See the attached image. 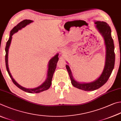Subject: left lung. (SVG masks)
<instances>
[{
	"label": "left lung",
	"mask_w": 121,
	"mask_h": 121,
	"mask_svg": "<svg viewBox=\"0 0 121 121\" xmlns=\"http://www.w3.org/2000/svg\"><path fill=\"white\" fill-rule=\"evenodd\" d=\"M95 24L96 25L95 27L96 29L104 38L106 47L105 63L101 76L95 81L90 83H79L74 79L69 66L66 65V67L69 74L72 85L75 87L85 91L96 90L105 84L111 76L115 64L114 45L111 36L110 27L104 22L95 21Z\"/></svg>",
	"instance_id": "1"
}]
</instances>
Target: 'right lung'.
Instances as JSON below:
<instances>
[{
	"instance_id": "add662e5",
	"label": "right lung",
	"mask_w": 121,
	"mask_h": 121,
	"mask_svg": "<svg viewBox=\"0 0 121 121\" xmlns=\"http://www.w3.org/2000/svg\"><path fill=\"white\" fill-rule=\"evenodd\" d=\"M33 21L31 20H27L25 19L22 20V22H19V24H17L16 26L13 27V29L10 31V36L9 38V39L6 43V46L5 48V51H6V55H5V62H6V69L7 70L8 73L10 77L12 80L13 82L15 85L17 86L18 88L21 89L22 90L25 91V92L29 93H38L40 92H42L43 91L47 90L50 86H51L52 84V78H53L54 73L55 70L56 68L57 63L58 60V54H57L56 55H55L53 58H52L49 61L48 65V71H47V78L44 83H43L42 85L38 86L37 87L34 88H25L22 86H20L19 84H18L15 81L14 79L13 78L12 76L10 73L9 69L8 67V50L9 48L11 40L12 39V36L13 35V34L17 33V31L20 30V29L24 28L27 25L30 24Z\"/></svg>"
}]
</instances>
